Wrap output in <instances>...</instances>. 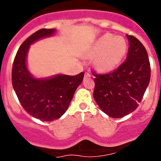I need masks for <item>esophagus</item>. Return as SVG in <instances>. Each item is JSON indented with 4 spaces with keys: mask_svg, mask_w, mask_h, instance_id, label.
Segmentation results:
<instances>
[{
    "mask_svg": "<svg viewBox=\"0 0 161 161\" xmlns=\"http://www.w3.org/2000/svg\"><path fill=\"white\" fill-rule=\"evenodd\" d=\"M85 77H91V73H89V72H85Z\"/></svg>",
    "mask_w": 161,
    "mask_h": 161,
    "instance_id": "34e87169",
    "label": "esophagus"
}]
</instances>
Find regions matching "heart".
Segmentation results:
<instances>
[{
	"instance_id": "obj_1",
	"label": "heart",
	"mask_w": 161,
	"mask_h": 161,
	"mask_svg": "<svg viewBox=\"0 0 161 161\" xmlns=\"http://www.w3.org/2000/svg\"><path fill=\"white\" fill-rule=\"evenodd\" d=\"M128 49L124 38L112 34H105L95 41L88 52L89 59H95L93 65L102 73L112 72L120 65Z\"/></svg>"
}]
</instances>
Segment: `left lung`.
Returning a JSON list of instances; mask_svg holds the SVG:
<instances>
[{
  "instance_id": "left-lung-1",
  "label": "left lung",
  "mask_w": 161,
  "mask_h": 161,
  "mask_svg": "<svg viewBox=\"0 0 161 161\" xmlns=\"http://www.w3.org/2000/svg\"><path fill=\"white\" fill-rule=\"evenodd\" d=\"M126 61L117 70L105 75H94L93 97L102 111L119 119L136 110L150 82L148 55L143 44L131 35Z\"/></svg>"
}]
</instances>
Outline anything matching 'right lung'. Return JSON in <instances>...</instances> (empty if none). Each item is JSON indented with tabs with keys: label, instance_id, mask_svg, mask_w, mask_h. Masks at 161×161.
Here are the masks:
<instances>
[{
	"label": "right lung",
	"instance_id": "right-lung-1",
	"mask_svg": "<svg viewBox=\"0 0 161 161\" xmlns=\"http://www.w3.org/2000/svg\"><path fill=\"white\" fill-rule=\"evenodd\" d=\"M55 32V29H41L34 33L20 46L13 64V87L20 103L29 114L41 121L59 119L68 109L84 78V72L76 76L56 74L38 78L30 72V47L40 39L53 36Z\"/></svg>",
	"mask_w": 161,
	"mask_h": 161
}]
</instances>
